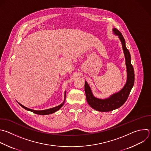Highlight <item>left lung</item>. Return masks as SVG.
<instances>
[{
  "mask_svg": "<svg viewBox=\"0 0 151 151\" xmlns=\"http://www.w3.org/2000/svg\"><path fill=\"white\" fill-rule=\"evenodd\" d=\"M114 35L119 37L122 45L123 51L125 58V62L127 71V80L125 85L119 91L111 95L108 98L104 99L95 97L91 91V89L85 81V92L86 101L88 104L94 110L101 112H108L116 110L124 104L129 95L134 82V69L131 64V56L129 50L126 46L125 40L122 33L116 28L113 29Z\"/></svg>",
  "mask_w": 151,
  "mask_h": 151,
  "instance_id": "left-lung-1",
  "label": "left lung"
}]
</instances>
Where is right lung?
<instances>
[{
	"label": "right lung",
	"instance_id": "obj_1",
	"mask_svg": "<svg viewBox=\"0 0 151 151\" xmlns=\"http://www.w3.org/2000/svg\"><path fill=\"white\" fill-rule=\"evenodd\" d=\"M65 99H66V91L65 92V98H64V101L61 104H60L59 106H56L55 107H53V108H52V109H47V110H32V109H28L25 106H24L23 105H22L21 104H20L18 102V103L22 107H23L24 109L28 110V111H31L35 114H39V115H47V114H52V113H55L56 111H58L65 104Z\"/></svg>",
	"mask_w": 151,
	"mask_h": 151
}]
</instances>
